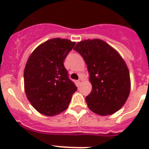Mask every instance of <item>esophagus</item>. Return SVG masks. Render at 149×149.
<instances>
[{
    "instance_id": "obj_1",
    "label": "esophagus",
    "mask_w": 149,
    "mask_h": 149,
    "mask_svg": "<svg viewBox=\"0 0 149 149\" xmlns=\"http://www.w3.org/2000/svg\"><path fill=\"white\" fill-rule=\"evenodd\" d=\"M77 82H78V84H80V85H81V84H82V82H83V79H82V78H81H81L79 79L78 81H77Z\"/></svg>"
}]
</instances>
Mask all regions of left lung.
Instances as JSON below:
<instances>
[{
    "label": "left lung",
    "instance_id": "8db88e82",
    "mask_svg": "<svg viewBox=\"0 0 149 149\" xmlns=\"http://www.w3.org/2000/svg\"><path fill=\"white\" fill-rule=\"evenodd\" d=\"M87 65L93 89L86 97L89 108L101 116L122 107L131 89L130 74L119 54L104 41L87 39L74 48Z\"/></svg>",
    "mask_w": 149,
    "mask_h": 149
}]
</instances>
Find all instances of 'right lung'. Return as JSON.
<instances>
[{
	"instance_id": "right-lung-1",
	"label": "right lung",
	"mask_w": 149,
	"mask_h": 149,
	"mask_svg": "<svg viewBox=\"0 0 149 149\" xmlns=\"http://www.w3.org/2000/svg\"><path fill=\"white\" fill-rule=\"evenodd\" d=\"M75 42L66 39L46 41L30 54L24 72L27 99L39 113L57 115L68 108L77 86L63 62Z\"/></svg>"
}]
</instances>
